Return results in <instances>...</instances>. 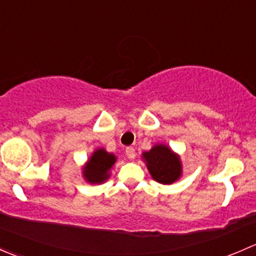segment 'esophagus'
<instances>
[{"label": "esophagus", "mask_w": 256, "mask_h": 256, "mask_svg": "<svg viewBox=\"0 0 256 256\" xmlns=\"http://www.w3.org/2000/svg\"><path fill=\"white\" fill-rule=\"evenodd\" d=\"M126 156H128V160H134L136 157V152H135V148L134 147H128L125 151Z\"/></svg>", "instance_id": "34e87169"}]
</instances>
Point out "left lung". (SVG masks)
<instances>
[{
  "instance_id": "1",
  "label": "left lung",
  "mask_w": 256,
  "mask_h": 256,
  "mask_svg": "<svg viewBox=\"0 0 256 256\" xmlns=\"http://www.w3.org/2000/svg\"><path fill=\"white\" fill-rule=\"evenodd\" d=\"M142 160L150 174L156 182L172 184L182 176L180 154L164 144H156L150 151L142 152Z\"/></svg>"
}]
</instances>
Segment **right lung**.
<instances>
[{
    "label": "right lung",
    "mask_w": 256,
    "mask_h": 256,
    "mask_svg": "<svg viewBox=\"0 0 256 256\" xmlns=\"http://www.w3.org/2000/svg\"><path fill=\"white\" fill-rule=\"evenodd\" d=\"M116 162V156L100 147L92 154L82 166V177L88 183L100 184L109 180L110 171Z\"/></svg>",
    "instance_id": "obj_1"
}]
</instances>
